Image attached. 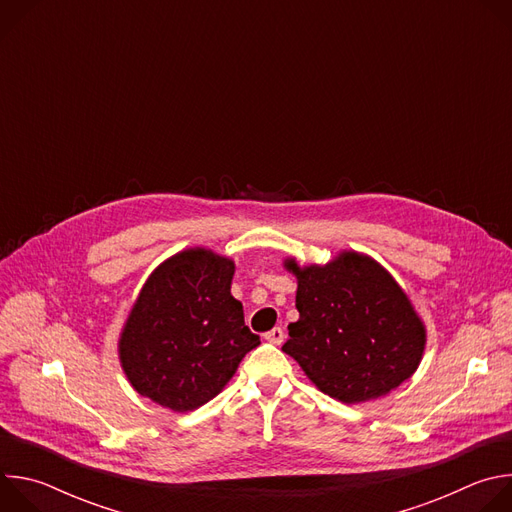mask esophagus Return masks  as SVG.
<instances>
[{
    "label": "esophagus",
    "mask_w": 512,
    "mask_h": 512,
    "mask_svg": "<svg viewBox=\"0 0 512 512\" xmlns=\"http://www.w3.org/2000/svg\"><path fill=\"white\" fill-rule=\"evenodd\" d=\"M263 338H265L267 342H271V344H281V342H283V330H281V328H273V330L265 332Z\"/></svg>",
    "instance_id": "34e87169"
}]
</instances>
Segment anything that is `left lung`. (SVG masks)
I'll return each instance as SVG.
<instances>
[{
	"mask_svg": "<svg viewBox=\"0 0 512 512\" xmlns=\"http://www.w3.org/2000/svg\"><path fill=\"white\" fill-rule=\"evenodd\" d=\"M283 267L298 279L300 320L287 326L281 350L322 393L348 405L373 401L417 371L425 324L379 261L344 249L324 265L287 257Z\"/></svg>",
	"mask_w": 512,
	"mask_h": 512,
	"instance_id": "obj_1",
	"label": "left lung"
}]
</instances>
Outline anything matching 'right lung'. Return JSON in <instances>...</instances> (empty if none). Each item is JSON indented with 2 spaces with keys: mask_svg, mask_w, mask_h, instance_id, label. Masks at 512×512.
<instances>
[{
  "mask_svg": "<svg viewBox=\"0 0 512 512\" xmlns=\"http://www.w3.org/2000/svg\"><path fill=\"white\" fill-rule=\"evenodd\" d=\"M233 275L231 257L190 247L145 279L117 342L121 369L141 397L176 413L194 411L261 344L231 294Z\"/></svg>",
  "mask_w": 512,
  "mask_h": 512,
  "instance_id": "obj_1",
  "label": "right lung"
}]
</instances>
